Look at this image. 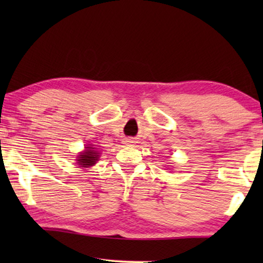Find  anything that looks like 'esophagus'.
Returning a JSON list of instances; mask_svg holds the SVG:
<instances>
[{
  "instance_id": "esophagus-1",
  "label": "esophagus",
  "mask_w": 263,
  "mask_h": 263,
  "mask_svg": "<svg viewBox=\"0 0 263 263\" xmlns=\"http://www.w3.org/2000/svg\"><path fill=\"white\" fill-rule=\"evenodd\" d=\"M125 143H127V145H129V146H132L133 143H134V141H133V140H130V139H128V140H125Z\"/></svg>"
}]
</instances>
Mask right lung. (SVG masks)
<instances>
[{
  "label": "right lung",
  "instance_id": "add662e5",
  "mask_svg": "<svg viewBox=\"0 0 263 263\" xmlns=\"http://www.w3.org/2000/svg\"><path fill=\"white\" fill-rule=\"evenodd\" d=\"M99 154L100 153L95 146L88 145L87 147H85L84 152H81L77 158L78 165L81 167L92 166V165H95L97 163V160L99 159Z\"/></svg>",
  "mask_w": 263,
  "mask_h": 263
}]
</instances>
